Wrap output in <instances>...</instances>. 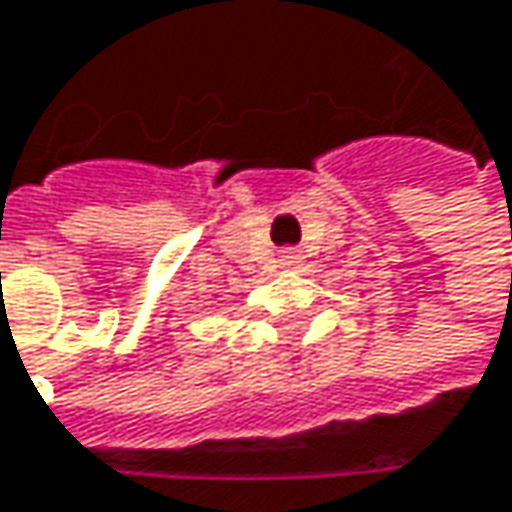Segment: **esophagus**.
I'll return each mask as SVG.
<instances>
[{
	"mask_svg": "<svg viewBox=\"0 0 512 512\" xmlns=\"http://www.w3.org/2000/svg\"><path fill=\"white\" fill-rule=\"evenodd\" d=\"M281 263H284V266H299V263H302V257H299V252L287 249V252H281Z\"/></svg>",
	"mask_w": 512,
	"mask_h": 512,
	"instance_id": "esophagus-1",
	"label": "esophagus"
}]
</instances>
